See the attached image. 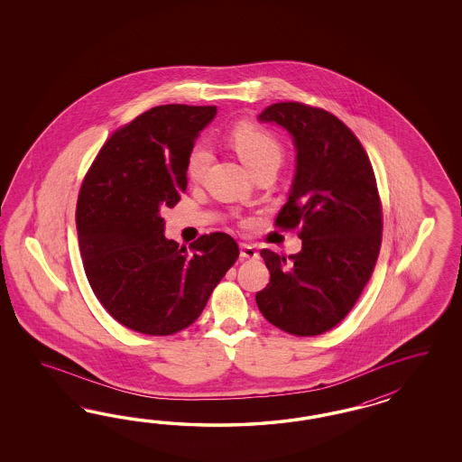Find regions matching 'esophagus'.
Listing matches in <instances>:
<instances>
[{"label": "esophagus", "instance_id": "1", "mask_svg": "<svg viewBox=\"0 0 462 462\" xmlns=\"http://www.w3.org/2000/svg\"><path fill=\"white\" fill-rule=\"evenodd\" d=\"M240 257L242 259H257L259 254L249 244H240Z\"/></svg>", "mask_w": 462, "mask_h": 462}]
</instances>
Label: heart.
Masks as SVG:
<instances>
[{
  "label": "heart",
  "mask_w": 462,
  "mask_h": 462,
  "mask_svg": "<svg viewBox=\"0 0 462 462\" xmlns=\"http://www.w3.org/2000/svg\"><path fill=\"white\" fill-rule=\"evenodd\" d=\"M228 139L244 164L255 172L264 166H280L284 149L280 139L264 126L240 122L232 126ZM213 152L207 142H195L184 161V171L189 181H201L210 168Z\"/></svg>",
  "instance_id": "1"
}]
</instances>
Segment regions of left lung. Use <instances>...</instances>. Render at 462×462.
Masks as SVG:
<instances>
[{
    "label": "left lung",
    "mask_w": 462,
    "mask_h": 462,
    "mask_svg": "<svg viewBox=\"0 0 462 462\" xmlns=\"http://www.w3.org/2000/svg\"><path fill=\"white\" fill-rule=\"evenodd\" d=\"M293 135L296 174L276 226L298 230L301 251L263 249L269 284L255 294L267 322L298 337L320 336L342 322L378 261L383 208L371 161L336 115L281 101L259 115Z\"/></svg>",
    "instance_id": "8db88e82"
}]
</instances>
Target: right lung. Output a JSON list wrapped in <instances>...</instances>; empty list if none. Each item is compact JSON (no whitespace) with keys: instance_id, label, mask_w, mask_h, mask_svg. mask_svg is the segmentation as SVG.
<instances>
[{"instance_id":"1","label":"right lung","mask_w":462,"mask_h":462,"mask_svg":"<svg viewBox=\"0 0 462 462\" xmlns=\"http://www.w3.org/2000/svg\"><path fill=\"white\" fill-rule=\"evenodd\" d=\"M215 113L154 106L120 126L84 176L76 226L86 278L113 319L139 334L189 327L237 261L228 234L201 236L186 249L164 237L161 217L186 191V154Z\"/></svg>"}]
</instances>
